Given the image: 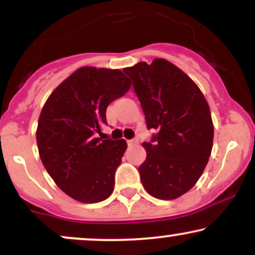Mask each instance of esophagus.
<instances>
[{
	"label": "esophagus",
	"mask_w": 255,
	"mask_h": 255,
	"mask_svg": "<svg viewBox=\"0 0 255 255\" xmlns=\"http://www.w3.org/2000/svg\"><path fill=\"white\" fill-rule=\"evenodd\" d=\"M137 142V140L136 139H130V140H127V144L128 145H134V144H136Z\"/></svg>",
	"instance_id": "obj_1"
}]
</instances>
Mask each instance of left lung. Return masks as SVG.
Returning <instances> with one entry per match:
<instances>
[{
  "label": "left lung",
  "instance_id": "8db88e82",
  "mask_svg": "<svg viewBox=\"0 0 255 255\" xmlns=\"http://www.w3.org/2000/svg\"><path fill=\"white\" fill-rule=\"evenodd\" d=\"M145 114L147 156L139 166L144 188L162 200L176 199L197 183L209 162L213 125L199 87L176 66L156 58L125 68Z\"/></svg>",
  "mask_w": 255,
  "mask_h": 255
}]
</instances>
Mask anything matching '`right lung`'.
<instances>
[{
	"mask_svg": "<svg viewBox=\"0 0 255 255\" xmlns=\"http://www.w3.org/2000/svg\"><path fill=\"white\" fill-rule=\"evenodd\" d=\"M129 87L119 69L83 67L44 104L37 129L40 159L55 183L75 200L99 203L114 191L127 142L97 134L108 125V105Z\"/></svg>",
	"mask_w": 255,
	"mask_h": 255,
	"instance_id": "obj_1",
	"label": "right lung"
}]
</instances>
